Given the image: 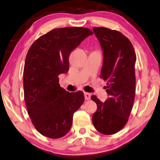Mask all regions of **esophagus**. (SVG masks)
<instances>
[{"mask_svg":"<svg viewBox=\"0 0 160 160\" xmlns=\"http://www.w3.org/2000/svg\"><path fill=\"white\" fill-rule=\"evenodd\" d=\"M85 100H90L91 99V94L89 93H85Z\"/></svg>","mask_w":160,"mask_h":160,"instance_id":"esophagus-1","label":"esophagus"}]
</instances>
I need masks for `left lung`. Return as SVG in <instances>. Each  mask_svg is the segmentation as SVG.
<instances>
[{
    "mask_svg": "<svg viewBox=\"0 0 160 160\" xmlns=\"http://www.w3.org/2000/svg\"><path fill=\"white\" fill-rule=\"evenodd\" d=\"M93 30L103 50L100 78L107 81L106 91L109 97L102 103L96 96H91L97 104L92 121L101 133L112 135L124 128L133 106L136 56L131 42L119 31L106 28Z\"/></svg>",
    "mask_w": 160,
    "mask_h": 160,
    "instance_id": "obj_1",
    "label": "left lung"
}]
</instances>
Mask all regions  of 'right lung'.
Masks as SVG:
<instances>
[{"label":"right lung","instance_id":"add662e5","mask_svg":"<svg viewBox=\"0 0 160 160\" xmlns=\"http://www.w3.org/2000/svg\"><path fill=\"white\" fill-rule=\"evenodd\" d=\"M93 34L85 28L54 29L29 49L23 72L24 101L32 123L42 136H64L72 127L74 113L84 102L82 91H65L58 76L68 72L72 51Z\"/></svg>","mask_w":160,"mask_h":160}]
</instances>
